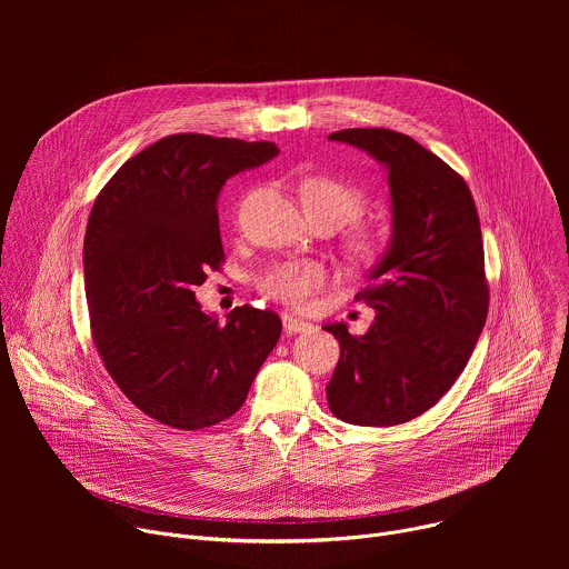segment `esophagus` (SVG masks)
<instances>
[{
    "mask_svg": "<svg viewBox=\"0 0 569 569\" xmlns=\"http://www.w3.org/2000/svg\"><path fill=\"white\" fill-rule=\"evenodd\" d=\"M281 319H283V331L286 333H306V331L312 329L310 321H303V319H299L295 315H288V312H283Z\"/></svg>",
    "mask_w": 569,
    "mask_h": 569,
    "instance_id": "obj_1",
    "label": "esophagus"
}]
</instances>
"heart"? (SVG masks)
<instances>
[{
  "label": "heart",
  "mask_w": 569,
  "mask_h": 569,
  "mask_svg": "<svg viewBox=\"0 0 569 569\" xmlns=\"http://www.w3.org/2000/svg\"><path fill=\"white\" fill-rule=\"evenodd\" d=\"M301 202L308 218L329 216L338 224L356 220L365 211V196L353 184L333 176H310L299 187ZM382 248L378 233H358L353 238V250L360 257H373ZM329 283V270L317 261L308 259H286L272 263L266 272L257 277V288L268 299L281 301L290 308H306L315 292Z\"/></svg>",
  "instance_id": "obj_1"
}]
</instances>
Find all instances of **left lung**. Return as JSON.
Returning a JSON list of instances; mask_svg holds the SVG:
<instances>
[{
	"instance_id": "left-lung-1",
	"label": "left lung",
	"mask_w": 569,
	"mask_h": 569,
	"mask_svg": "<svg viewBox=\"0 0 569 569\" xmlns=\"http://www.w3.org/2000/svg\"><path fill=\"white\" fill-rule=\"evenodd\" d=\"M329 139L367 150L387 169L391 240L356 295L376 310L371 329L351 336L347 323L323 327L340 342L327 398L347 423L389 428L437 405L483 329L479 216L463 178L412 137L349 128Z\"/></svg>"
}]
</instances>
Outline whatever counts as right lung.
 Masks as SVG:
<instances>
[{"mask_svg":"<svg viewBox=\"0 0 569 569\" xmlns=\"http://www.w3.org/2000/svg\"><path fill=\"white\" fill-rule=\"evenodd\" d=\"M277 152L272 141L171 134L130 157L92 207V340L126 398L159 423L202 430L236 415L279 342L277 312L238 306L218 323L193 292L224 261L222 184Z\"/></svg>","mask_w":569,"mask_h":569,"instance_id":"1","label":"right lung"}]
</instances>
